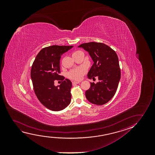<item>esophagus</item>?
<instances>
[{
    "label": "esophagus",
    "instance_id": "1",
    "mask_svg": "<svg viewBox=\"0 0 155 155\" xmlns=\"http://www.w3.org/2000/svg\"><path fill=\"white\" fill-rule=\"evenodd\" d=\"M79 84V82H77V81H73L72 82V85H76V84Z\"/></svg>",
    "mask_w": 155,
    "mask_h": 155
}]
</instances>
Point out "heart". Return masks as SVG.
I'll use <instances>...</instances> for the list:
<instances>
[{"instance_id": "b5f03b06", "label": "heart", "mask_w": 155, "mask_h": 155, "mask_svg": "<svg viewBox=\"0 0 155 155\" xmlns=\"http://www.w3.org/2000/svg\"><path fill=\"white\" fill-rule=\"evenodd\" d=\"M78 51H74L73 54L77 53ZM85 72H86V69L84 68L80 67V68H75L68 72V76L69 78L72 79L74 80L80 81L82 78Z\"/></svg>"}]
</instances>
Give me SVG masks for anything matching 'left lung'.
<instances>
[{
	"label": "left lung",
	"instance_id": "8db88e82",
	"mask_svg": "<svg viewBox=\"0 0 155 155\" xmlns=\"http://www.w3.org/2000/svg\"><path fill=\"white\" fill-rule=\"evenodd\" d=\"M78 47L88 52L94 62L88 72V78L93 79L97 77L99 80L96 84L91 83V87L85 92L86 97L92 104H106L114 95L121 78L117 53L102 43H86Z\"/></svg>",
	"mask_w": 155,
	"mask_h": 155
}]
</instances>
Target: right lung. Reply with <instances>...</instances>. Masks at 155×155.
<instances>
[{"label": "right lung", "mask_w": 155, "mask_h": 155, "mask_svg": "<svg viewBox=\"0 0 155 155\" xmlns=\"http://www.w3.org/2000/svg\"><path fill=\"white\" fill-rule=\"evenodd\" d=\"M73 46L52 45L42 49L36 55L31 71L34 92L42 104L50 110L59 111L71 102L72 83L60 74V60L62 54ZM55 80H61L60 85H54Z\"/></svg>", "instance_id": "add662e5"}]
</instances>
